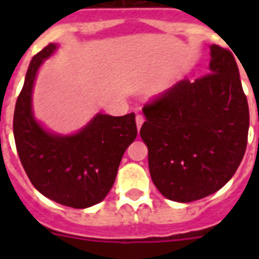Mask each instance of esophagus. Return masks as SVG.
Listing matches in <instances>:
<instances>
[{"label":"esophagus","instance_id":"1","mask_svg":"<svg viewBox=\"0 0 259 259\" xmlns=\"http://www.w3.org/2000/svg\"><path fill=\"white\" fill-rule=\"evenodd\" d=\"M144 119H145V118H144V115H142V114H137V115H136V122H137V129L138 130L141 129L142 123H144Z\"/></svg>","mask_w":259,"mask_h":259}]
</instances>
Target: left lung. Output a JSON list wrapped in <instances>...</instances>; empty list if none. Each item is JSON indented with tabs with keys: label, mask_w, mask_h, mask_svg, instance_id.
<instances>
[{
	"label": "left lung",
	"mask_w": 259,
	"mask_h": 259,
	"mask_svg": "<svg viewBox=\"0 0 259 259\" xmlns=\"http://www.w3.org/2000/svg\"><path fill=\"white\" fill-rule=\"evenodd\" d=\"M209 71L177 82L142 109L150 176L169 200L189 203L217 192L245 156L249 105L233 54L211 46Z\"/></svg>",
	"instance_id": "1"
}]
</instances>
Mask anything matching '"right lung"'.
I'll use <instances>...</instances> for the list:
<instances>
[{
    "label": "right lung",
    "mask_w": 259,
    "mask_h": 259,
    "mask_svg": "<svg viewBox=\"0 0 259 259\" xmlns=\"http://www.w3.org/2000/svg\"><path fill=\"white\" fill-rule=\"evenodd\" d=\"M55 50V44H48L28 67L14 109V141L22 166L38 192L59 204L87 208L103 200L113 187L122 156L137 137L136 115L98 114L74 136L42 129L32 114V89L38 67Z\"/></svg>",
    "instance_id": "right-lung-1"
}]
</instances>
